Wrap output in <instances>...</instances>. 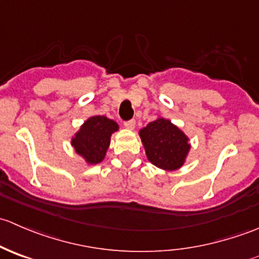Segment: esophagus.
I'll use <instances>...</instances> for the list:
<instances>
[{"instance_id": "1", "label": "esophagus", "mask_w": 259, "mask_h": 259, "mask_svg": "<svg viewBox=\"0 0 259 259\" xmlns=\"http://www.w3.org/2000/svg\"><path fill=\"white\" fill-rule=\"evenodd\" d=\"M124 126L126 127V129H134V127H135V120L134 119L127 120V121L124 122Z\"/></svg>"}]
</instances>
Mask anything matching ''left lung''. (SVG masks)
<instances>
[{"mask_svg":"<svg viewBox=\"0 0 259 259\" xmlns=\"http://www.w3.org/2000/svg\"><path fill=\"white\" fill-rule=\"evenodd\" d=\"M149 161L160 169L176 170L184 164L189 151L188 138L169 120L159 119L149 122L140 130Z\"/></svg>","mask_w":259,"mask_h":259,"instance_id":"8db88e82","label":"left lung"}]
</instances>
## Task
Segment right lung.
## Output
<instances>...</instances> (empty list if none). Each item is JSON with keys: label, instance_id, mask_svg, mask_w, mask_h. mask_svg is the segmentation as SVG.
Instances as JSON below:
<instances>
[{"label": "right lung", "instance_id": "obj_1", "mask_svg": "<svg viewBox=\"0 0 259 259\" xmlns=\"http://www.w3.org/2000/svg\"><path fill=\"white\" fill-rule=\"evenodd\" d=\"M117 130L114 120L105 116H93L83 122L72 139V146L89 164H98L105 156L110 137Z\"/></svg>", "mask_w": 259, "mask_h": 259}]
</instances>
